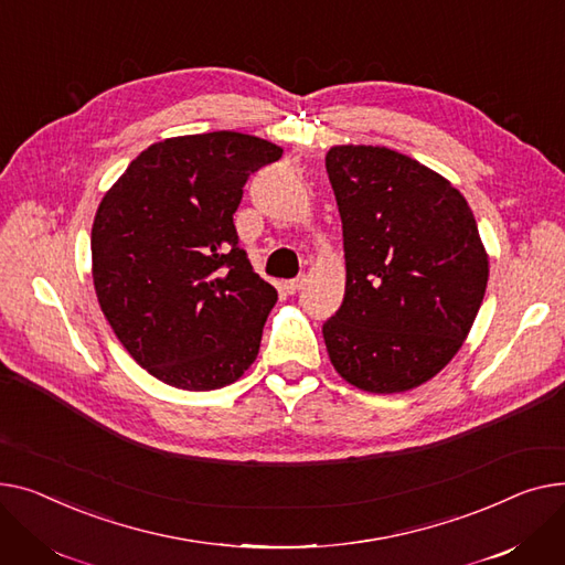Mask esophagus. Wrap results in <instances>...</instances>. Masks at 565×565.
Returning a JSON list of instances; mask_svg holds the SVG:
<instances>
[{
    "mask_svg": "<svg viewBox=\"0 0 565 565\" xmlns=\"http://www.w3.org/2000/svg\"><path fill=\"white\" fill-rule=\"evenodd\" d=\"M306 285V276L301 274V276H296V278H291V280H285V285H282V289L287 291V294H296L298 289H301Z\"/></svg>",
    "mask_w": 565,
    "mask_h": 565,
    "instance_id": "1",
    "label": "esophagus"
}]
</instances>
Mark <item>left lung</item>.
I'll list each match as a JSON object with an SVG mask.
<instances>
[{"instance_id": "1", "label": "left lung", "mask_w": 565, "mask_h": 565, "mask_svg": "<svg viewBox=\"0 0 565 565\" xmlns=\"http://www.w3.org/2000/svg\"><path fill=\"white\" fill-rule=\"evenodd\" d=\"M342 216L347 291L323 323L351 385L392 394L434 379L468 338L488 282L475 214L449 180L381 146L326 154Z\"/></svg>"}]
</instances>
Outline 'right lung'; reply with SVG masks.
<instances>
[{
	"instance_id": "obj_1",
	"label": "right lung",
	"mask_w": 565,
	"mask_h": 565,
	"mask_svg": "<svg viewBox=\"0 0 565 565\" xmlns=\"http://www.w3.org/2000/svg\"><path fill=\"white\" fill-rule=\"evenodd\" d=\"M282 148L239 131L152 143L97 207L99 308L143 370L180 390L235 383L257 358L278 291L239 246L244 184Z\"/></svg>"
}]
</instances>
